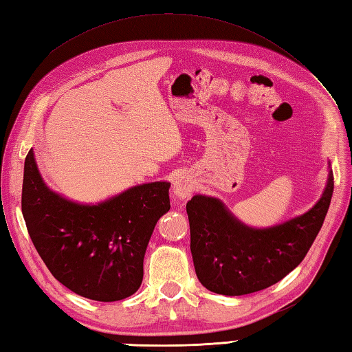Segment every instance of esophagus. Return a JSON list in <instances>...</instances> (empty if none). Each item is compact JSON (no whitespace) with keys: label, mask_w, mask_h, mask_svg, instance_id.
<instances>
[{"label":"esophagus","mask_w":352,"mask_h":352,"mask_svg":"<svg viewBox=\"0 0 352 352\" xmlns=\"http://www.w3.org/2000/svg\"><path fill=\"white\" fill-rule=\"evenodd\" d=\"M172 190H174V195L177 198L186 199L190 197V193L193 190V183H192V180H189L188 177L182 175V177L175 178L174 184H172Z\"/></svg>","instance_id":"34e87169"}]
</instances>
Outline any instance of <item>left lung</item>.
<instances>
[{"mask_svg":"<svg viewBox=\"0 0 352 352\" xmlns=\"http://www.w3.org/2000/svg\"><path fill=\"white\" fill-rule=\"evenodd\" d=\"M334 189L333 170L325 190L309 212L280 226H245L218 198L195 195L186 212L190 251L198 280L219 295L239 296L263 290L301 263L322 227Z\"/></svg>","mask_w":352,"mask_h":352,"instance_id":"obj_1","label":"left lung"}]
</instances>
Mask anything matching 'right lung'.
<instances>
[{
    "label": "right lung",
    "mask_w": 352,
    "mask_h": 352,
    "mask_svg": "<svg viewBox=\"0 0 352 352\" xmlns=\"http://www.w3.org/2000/svg\"><path fill=\"white\" fill-rule=\"evenodd\" d=\"M168 182L134 186L98 204H78L43 183L33 149L24 164L22 214L54 278L74 294L111 302L133 295L157 221L169 212Z\"/></svg>",
    "instance_id": "add662e5"
}]
</instances>
